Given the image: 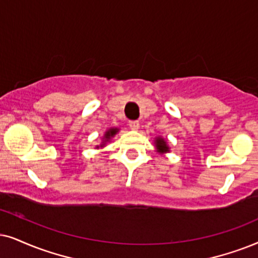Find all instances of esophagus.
<instances>
[{
    "mask_svg": "<svg viewBox=\"0 0 258 258\" xmlns=\"http://www.w3.org/2000/svg\"><path fill=\"white\" fill-rule=\"evenodd\" d=\"M128 126L131 130H135V131H137V130L139 128V122L137 121V120H132V121L128 122Z\"/></svg>",
    "mask_w": 258,
    "mask_h": 258,
    "instance_id": "esophagus-1",
    "label": "esophagus"
}]
</instances>
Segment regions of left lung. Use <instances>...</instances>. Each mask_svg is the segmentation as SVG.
Listing matches in <instances>:
<instances>
[{"label": "left lung", "instance_id": "left-lung-1", "mask_svg": "<svg viewBox=\"0 0 258 258\" xmlns=\"http://www.w3.org/2000/svg\"><path fill=\"white\" fill-rule=\"evenodd\" d=\"M156 148L158 149L159 152H167V151H169V150H168L169 148L167 146V143H165V140L162 139V138L156 139Z\"/></svg>", "mask_w": 258, "mask_h": 258}]
</instances>
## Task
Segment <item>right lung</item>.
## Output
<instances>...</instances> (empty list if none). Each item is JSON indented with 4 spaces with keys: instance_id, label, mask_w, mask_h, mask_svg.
<instances>
[{
    "instance_id": "right-lung-1",
    "label": "right lung",
    "mask_w": 258,
    "mask_h": 258,
    "mask_svg": "<svg viewBox=\"0 0 258 258\" xmlns=\"http://www.w3.org/2000/svg\"><path fill=\"white\" fill-rule=\"evenodd\" d=\"M116 132H118V128H110L109 130V131H107L106 132V135H105V137H106V139L107 140H108L109 138H110V137H113L114 135H115V133ZM103 145V144H102Z\"/></svg>"
}]
</instances>
